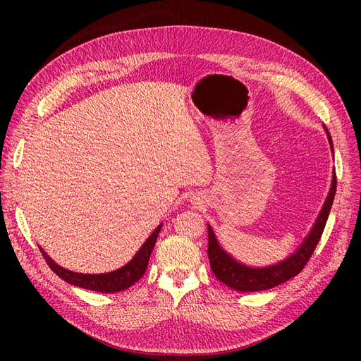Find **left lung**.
Masks as SVG:
<instances>
[{
  "instance_id": "left-lung-1",
  "label": "left lung",
  "mask_w": 361,
  "mask_h": 361,
  "mask_svg": "<svg viewBox=\"0 0 361 361\" xmlns=\"http://www.w3.org/2000/svg\"><path fill=\"white\" fill-rule=\"evenodd\" d=\"M325 131H326L331 149L334 152L332 139L326 127H325ZM335 192H336V176L334 169L328 196L309 234L305 237V240L301 241V244L295 249L294 253H291L290 256H287L286 259L278 263L268 264V267H249V264H245L237 260L235 257H233L219 244L212 226L207 224V235H209L207 256H209L211 268L215 276L222 283H225L226 287H230L235 291L255 293V291H263V290H269L276 286H281L282 282H287L288 279L298 275V272H301V269L305 268V264L309 262L310 256L313 255L316 245L322 237V233H324V228L332 207V202L335 197Z\"/></svg>"
}]
</instances>
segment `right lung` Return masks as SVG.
I'll use <instances>...</instances> for the list:
<instances>
[{
  "label": "right lung",
  "mask_w": 361,
  "mask_h": 361,
  "mask_svg": "<svg viewBox=\"0 0 361 361\" xmlns=\"http://www.w3.org/2000/svg\"><path fill=\"white\" fill-rule=\"evenodd\" d=\"M161 228H162V222L154 231H152V234L142 244V247L137 250V253L133 256L131 260H128L124 267L116 271L105 272V274H80V272L68 271L60 267L59 263H55V260L49 257V255L41 247V245L39 249L45 260L48 262L49 268L61 279L71 283V286L86 288L90 291H98V293H120L131 287L133 283L137 282L145 275L150 253L155 247V243Z\"/></svg>",
  "instance_id": "obj_1"
}]
</instances>
